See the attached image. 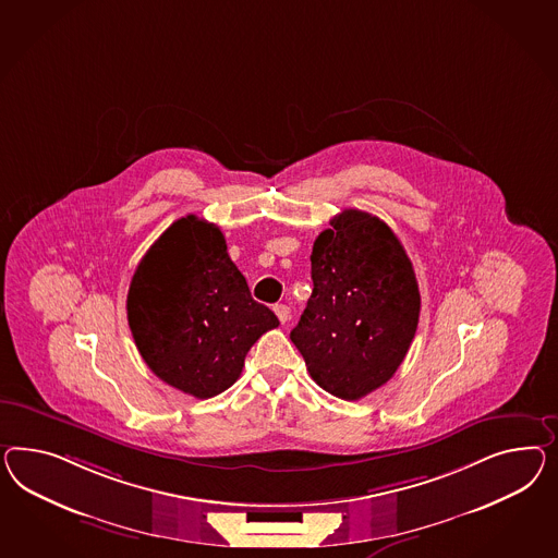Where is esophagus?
I'll return each mask as SVG.
<instances>
[{
	"label": "esophagus",
	"instance_id": "obj_1",
	"mask_svg": "<svg viewBox=\"0 0 558 558\" xmlns=\"http://www.w3.org/2000/svg\"><path fill=\"white\" fill-rule=\"evenodd\" d=\"M274 313H276V317L280 318L282 325H287L288 320H290V306H287V304H276Z\"/></svg>",
	"mask_w": 558,
	"mask_h": 558
}]
</instances>
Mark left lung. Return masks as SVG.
<instances>
[{
    "instance_id": "obj_1",
    "label": "left lung",
    "mask_w": 558,
    "mask_h": 558,
    "mask_svg": "<svg viewBox=\"0 0 558 558\" xmlns=\"http://www.w3.org/2000/svg\"><path fill=\"white\" fill-rule=\"evenodd\" d=\"M311 278L290 339L325 392L360 400L396 374L414 339L421 292L412 262L381 219L345 209L315 240Z\"/></svg>"
}]
</instances>
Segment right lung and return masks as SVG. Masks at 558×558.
Wrapping results in <instances>:
<instances>
[{"mask_svg":"<svg viewBox=\"0 0 558 558\" xmlns=\"http://www.w3.org/2000/svg\"><path fill=\"white\" fill-rule=\"evenodd\" d=\"M128 323L151 372L198 400L233 386L247 351L280 325L252 299L221 229L196 215L174 221L137 264Z\"/></svg>","mask_w":558,"mask_h":558,"instance_id":"1","label":"right lung"}]
</instances>
